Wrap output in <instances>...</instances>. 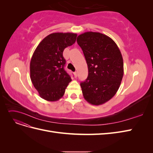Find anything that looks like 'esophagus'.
Wrapping results in <instances>:
<instances>
[{
  "label": "esophagus",
  "mask_w": 153,
  "mask_h": 153,
  "mask_svg": "<svg viewBox=\"0 0 153 153\" xmlns=\"http://www.w3.org/2000/svg\"><path fill=\"white\" fill-rule=\"evenodd\" d=\"M74 75H75V78H76L77 77V73L75 71V72H74Z\"/></svg>",
  "instance_id": "esophagus-1"
}]
</instances>
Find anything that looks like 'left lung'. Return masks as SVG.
<instances>
[{
  "label": "left lung",
  "instance_id": "1",
  "mask_svg": "<svg viewBox=\"0 0 153 153\" xmlns=\"http://www.w3.org/2000/svg\"><path fill=\"white\" fill-rule=\"evenodd\" d=\"M76 41L89 72L80 84L83 96L91 105H102L113 98L121 85L124 75L121 51L112 39L100 32H84Z\"/></svg>",
  "mask_w": 153,
  "mask_h": 153
}]
</instances>
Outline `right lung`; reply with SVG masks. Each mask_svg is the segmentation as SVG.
I'll list each match as a JSON object with an SVG mask.
<instances>
[{"label": "right lung", "instance_id": "add662e5", "mask_svg": "<svg viewBox=\"0 0 153 153\" xmlns=\"http://www.w3.org/2000/svg\"><path fill=\"white\" fill-rule=\"evenodd\" d=\"M76 34L55 32L41 41L30 63V79L39 96L55 101L64 96L71 76L64 70L63 51L75 43Z\"/></svg>", "mask_w": 153, "mask_h": 153}]
</instances>
